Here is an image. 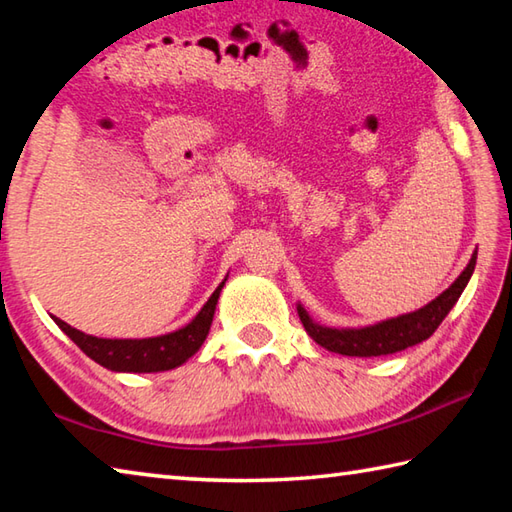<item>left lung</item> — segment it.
Listing matches in <instances>:
<instances>
[{"label":"left lung","mask_w":512,"mask_h":512,"mask_svg":"<svg viewBox=\"0 0 512 512\" xmlns=\"http://www.w3.org/2000/svg\"><path fill=\"white\" fill-rule=\"evenodd\" d=\"M477 253H472L468 266L445 291L427 302L421 309L412 313H403L398 318L380 320L367 327H327V324L315 322L309 311L297 302V315L304 324L309 336L318 342L320 347L329 349L342 356H358V358H374V356H389V353L403 351L423 342L439 329V324L445 320V315L452 311V306L468 286L472 273H475Z\"/></svg>","instance_id":"obj_1"}]
</instances>
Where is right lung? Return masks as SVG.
Instances as JSON below:
<instances>
[{
  "instance_id": "right-lung-1",
  "label": "right lung",
  "mask_w": 512,
  "mask_h": 512,
  "mask_svg": "<svg viewBox=\"0 0 512 512\" xmlns=\"http://www.w3.org/2000/svg\"><path fill=\"white\" fill-rule=\"evenodd\" d=\"M226 280L215 288V293L208 297V302L201 306V311L185 327L163 333V336L98 338L89 336L85 331L73 329L71 324L55 318V315H51V318L91 360H96L105 369L120 371V374H156V371H170L181 367L183 362H188L201 349L203 342H206L212 318H215L221 288H224Z\"/></svg>"
}]
</instances>
